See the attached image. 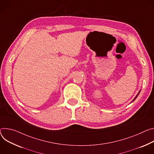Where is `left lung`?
Returning a JSON list of instances; mask_svg holds the SVG:
<instances>
[{
	"mask_svg": "<svg viewBox=\"0 0 154 154\" xmlns=\"http://www.w3.org/2000/svg\"><path fill=\"white\" fill-rule=\"evenodd\" d=\"M139 92H140V91H139ZM139 93H138V94H137V96H136V97H135V98H134V100H133V101H134V100H135V99H136V97H137V96H138V94H139Z\"/></svg>",
	"mask_w": 154,
	"mask_h": 154,
	"instance_id": "left-lung-1",
	"label": "left lung"
}]
</instances>
